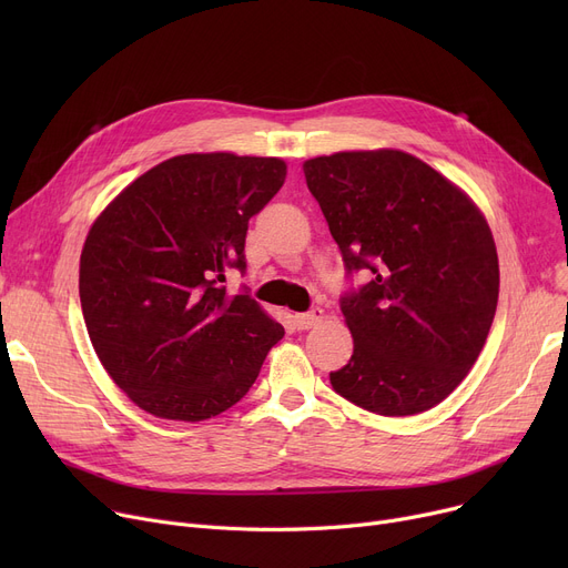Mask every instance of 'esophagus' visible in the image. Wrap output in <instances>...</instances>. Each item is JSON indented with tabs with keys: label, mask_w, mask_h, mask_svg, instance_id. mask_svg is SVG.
Masks as SVG:
<instances>
[{
	"label": "esophagus",
	"mask_w": 568,
	"mask_h": 568,
	"mask_svg": "<svg viewBox=\"0 0 568 568\" xmlns=\"http://www.w3.org/2000/svg\"><path fill=\"white\" fill-rule=\"evenodd\" d=\"M324 317V311L322 308H311L308 313H300L294 315V326L296 329H311V326L320 324Z\"/></svg>",
	"instance_id": "obj_1"
}]
</instances>
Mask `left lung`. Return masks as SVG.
Returning <instances> with one entry per match:
<instances>
[{
    "mask_svg": "<svg viewBox=\"0 0 568 568\" xmlns=\"http://www.w3.org/2000/svg\"><path fill=\"white\" fill-rule=\"evenodd\" d=\"M306 184L343 253L341 311L354 338L334 392L382 416L419 414L449 396L479 359L499 294L484 214L456 184L398 149L304 163Z\"/></svg>",
    "mask_w": 568,
    "mask_h": 568,
    "instance_id": "8db88e82",
    "label": "left lung"
}]
</instances>
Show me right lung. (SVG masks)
I'll return each instance as SVG.
<instances>
[{
    "mask_svg": "<svg viewBox=\"0 0 568 568\" xmlns=\"http://www.w3.org/2000/svg\"><path fill=\"white\" fill-rule=\"evenodd\" d=\"M287 174L281 159L184 154L146 170L94 221L80 255L89 338L144 412L204 422L242 400L285 334L248 292V221Z\"/></svg>",
    "mask_w": 568,
    "mask_h": 568,
    "instance_id": "add662e5",
    "label": "right lung"
}]
</instances>
